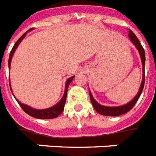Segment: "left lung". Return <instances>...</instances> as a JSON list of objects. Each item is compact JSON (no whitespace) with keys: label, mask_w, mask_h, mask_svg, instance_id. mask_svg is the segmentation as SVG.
<instances>
[{"label":"left lung","mask_w":156,"mask_h":156,"mask_svg":"<svg viewBox=\"0 0 156 156\" xmlns=\"http://www.w3.org/2000/svg\"><path fill=\"white\" fill-rule=\"evenodd\" d=\"M129 39L131 41L133 44L136 47L137 50L139 51V55H140V57H141L142 63H143V80H142L141 85H140V88H139V93H137V95L134 97L133 99L127 103V104L123 105H120V106H115V107H109V106H105V105H100L99 103L96 101L95 99L93 98L92 93L89 91V96H90V100L91 102H92V105L94 107V109L98 113H99L100 114L104 116H113V117H117V116L122 115V114H124V113H127L128 111H129L130 109L134 106V105L138 101L139 97L141 95L142 92H143V89L144 88V83H145V70H144V67H145V51H144V49H143V46L141 45L139 40L138 39V38L136 37V35L133 33V31L129 30Z\"/></svg>","instance_id":"8db88e82"}]
</instances>
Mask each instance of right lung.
I'll list each match as a JSON object with an SVG mask.
<instances>
[{
  "label": "right lung",
  "instance_id": "right-lung-1",
  "mask_svg": "<svg viewBox=\"0 0 156 156\" xmlns=\"http://www.w3.org/2000/svg\"><path fill=\"white\" fill-rule=\"evenodd\" d=\"M30 30H27V32L25 34H23L21 37L19 38V39L16 42V43L14 44L13 47L11 50L10 54H9V68H10V63H11V60H12V58H13V55L14 54L15 51L17 49V47H18V45L20 44V43L22 42V39L26 37L27 35V32ZM74 76L70 77L69 79L67 80V81H66V84H65V92H64V94H63V98L62 99L59 101L57 103L56 105H55L54 106L51 107V108H48V109H33V108H31L30 106H29L27 105L22 104L19 101H17V103L19 104V105L21 106L23 110H24L27 114H29L31 117H34V118H38V119H51V118H57L59 114L62 113V112L63 111V109H64V105H65L66 103V98H67V93H68V86L70 84L71 82L72 81V80ZM9 87H11L10 85V82H9ZM10 90L12 92V88H10ZM15 98V97H14Z\"/></svg>",
  "mask_w": 156,
  "mask_h": 156
}]
</instances>
